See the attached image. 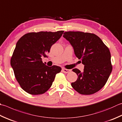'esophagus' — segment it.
<instances>
[{"label":"esophagus","instance_id":"34e87169","mask_svg":"<svg viewBox=\"0 0 122 122\" xmlns=\"http://www.w3.org/2000/svg\"><path fill=\"white\" fill-rule=\"evenodd\" d=\"M62 71L64 73H69V72H70L71 71V70H70V69H66L65 68H62Z\"/></svg>","mask_w":122,"mask_h":122}]
</instances>
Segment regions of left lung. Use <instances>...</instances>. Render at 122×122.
Returning <instances> with one entry per match:
<instances>
[{"label": "left lung", "mask_w": 122, "mask_h": 122, "mask_svg": "<svg viewBox=\"0 0 122 122\" xmlns=\"http://www.w3.org/2000/svg\"><path fill=\"white\" fill-rule=\"evenodd\" d=\"M63 36L73 47L76 56L85 66L83 72L72 71L78 76L71 86L82 95H92L106 84L112 71L109 50L100 38L93 33L66 32Z\"/></svg>", "instance_id": "8db88e82"}]
</instances>
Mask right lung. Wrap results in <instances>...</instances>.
<instances>
[{"mask_svg": "<svg viewBox=\"0 0 122 122\" xmlns=\"http://www.w3.org/2000/svg\"><path fill=\"white\" fill-rule=\"evenodd\" d=\"M63 30L31 32L24 35L17 42L10 59L17 81L20 87L31 95H41L51 87L61 68L50 67L43 62L52 45L61 37Z\"/></svg>", "mask_w": 122, "mask_h": 122, "instance_id": "obj_1", "label": "right lung"}]
</instances>
